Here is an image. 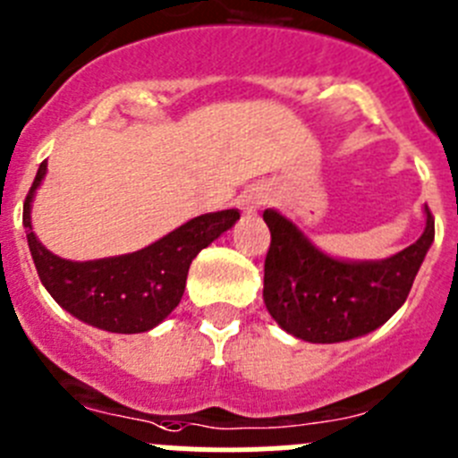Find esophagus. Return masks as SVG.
Instances as JSON below:
<instances>
[{
	"label": "esophagus",
	"mask_w": 458,
	"mask_h": 458,
	"mask_svg": "<svg viewBox=\"0 0 458 458\" xmlns=\"http://www.w3.org/2000/svg\"><path fill=\"white\" fill-rule=\"evenodd\" d=\"M262 203H265V193L259 191V189H249V191H244L242 196H239L237 205L242 212L246 214H253L255 209L262 208Z\"/></svg>",
	"instance_id": "esophagus-1"
}]
</instances>
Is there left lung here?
<instances>
[{"mask_svg":"<svg viewBox=\"0 0 458 458\" xmlns=\"http://www.w3.org/2000/svg\"><path fill=\"white\" fill-rule=\"evenodd\" d=\"M409 249L381 262H344L317 250L292 221L265 209L271 244L265 258V306L283 331L306 342L365 335L402 308L434 242V216Z\"/></svg>","mask_w":458,"mask_h":458,"instance_id":"8db88e82","label":"left lung"}]
</instances>
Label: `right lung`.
Instances as JSON below:
<instances>
[{"label": "right lung", "instance_id": "1", "mask_svg": "<svg viewBox=\"0 0 458 458\" xmlns=\"http://www.w3.org/2000/svg\"><path fill=\"white\" fill-rule=\"evenodd\" d=\"M45 171L47 162L40 164L22 209L36 271L61 308L102 331L143 333L166 319L182 299L191 259L239 219L237 209L203 214L137 253L90 262L61 259L36 239L29 216Z\"/></svg>", "mask_w": 458, "mask_h": 458}]
</instances>
